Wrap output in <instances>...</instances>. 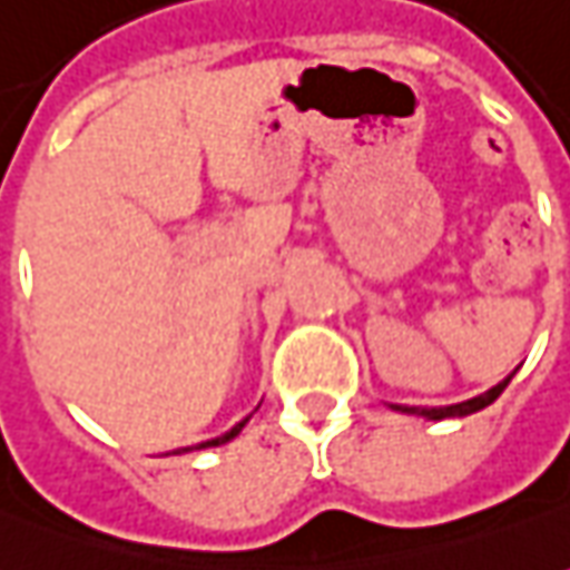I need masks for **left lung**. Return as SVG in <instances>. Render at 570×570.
<instances>
[{"mask_svg":"<svg viewBox=\"0 0 570 570\" xmlns=\"http://www.w3.org/2000/svg\"><path fill=\"white\" fill-rule=\"evenodd\" d=\"M514 374H509L505 381L497 383L493 390H487V393H480V396L468 399V402H455V405H436V409H428V405H393L396 412H405V415H421V417H431V421H443V417H464V415H474L480 409H487V405H493L499 396H502V390L509 386Z\"/></svg>","mask_w":570,"mask_h":570,"instance_id":"1","label":"left lung"}]
</instances>
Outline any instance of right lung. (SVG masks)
<instances>
[{
	"label": "right lung",
	"mask_w": 570,
	"mask_h": 570,
	"mask_svg": "<svg viewBox=\"0 0 570 570\" xmlns=\"http://www.w3.org/2000/svg\"><path fill=\"white\" fill-rule=\"evenodd\" d=\"M246 421H249V417H243V421H239V424H234V428H230V431H227V433H220V436H215V440H205V443H199V446H184V449H174V452H165V455H180V452H193V449L224 446V443H230V440H234L236 433H239V431H243V428H246Z\"/></svg>",
	"instance_id": "add662e5"
}]
</instances>
